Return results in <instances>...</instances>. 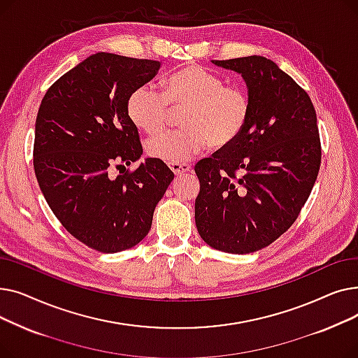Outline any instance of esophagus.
I'll return each mask as SVG.
<instances>
[{
    "mask_svg": "<svg viewBox=\"0 0 358 358\" xmlns=\"http://www.w3.org/2000/svg\"><path fill=\"white\" fill-rule=\"evenodd\" d=\"M169 168H171V171L176 176H180V174H184L187 171H190L192 165H189V164H171V165H169Z\"/></svg>",
    "mask_w": 358,
    "mask_h": 358,
    "instance_id": "esophagus-1",
    "label": "esophagus"
}]
</instances>
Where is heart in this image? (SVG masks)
Wrapping results in <instances>:
<instances>
[{"label":"heart","mask_w":358,"mask_h":358,"mask_svg":"<svg viewBox=\"0 0 358 358\" xmlns=\"http://www.w3.org/2000/svg\"><path fill=\"white\" fill-rule=\"evenodd\" d=\"M171 107H185L184 129L165 131L146 142L148 154L166 164H184L206 146L232 145L251 116L250 94L236 85H224L217 73L189 65L171 73L165 91L146 83L127 99V115L146 134H158L168 123Z\"/></svg>","instance_id":"heart-1"}]
</instances>
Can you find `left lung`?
I'll list each match as a JSON object with an SVG mask.
<instances>
[{
    "label": "left lung",
    "mask_w": 358,
    "mask_h": 358,
    "mask_svg": "<svg viewBox=\"0 0 358 358\" xmlns=\"http://www.w3.org/2000/svg\"><path fill=\"white\" fill-rule=\"evenodd\" d=\"M212 62L242 75L251 116L232 145L196 164V227L212 248L250 254L292 227L313 189L322 155L316 113L308 92L264 56Z\"/></svg>",
    "instance_id": "8db88e82"
}]
</instances>
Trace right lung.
<instances>
[{
  "instance_id": "1",
  "label": "right lung",
  "mask_w": 358,
  "mask_h": 358,
  "mask_svg": "<svg viewBox=\"0 0 358 358\" xmlns=\"http://www.w3.org/2000/svg\"><path fill=\"white\" fill-rule=\"evenodd\" d=\"M159 66V61L91 55L49 87L37 113V182L62 227L91 250L113 254L139 243L174 178L157 158L116 178L110 174L142 155L127 99Z\"/></svg>"
}]
</instances>
